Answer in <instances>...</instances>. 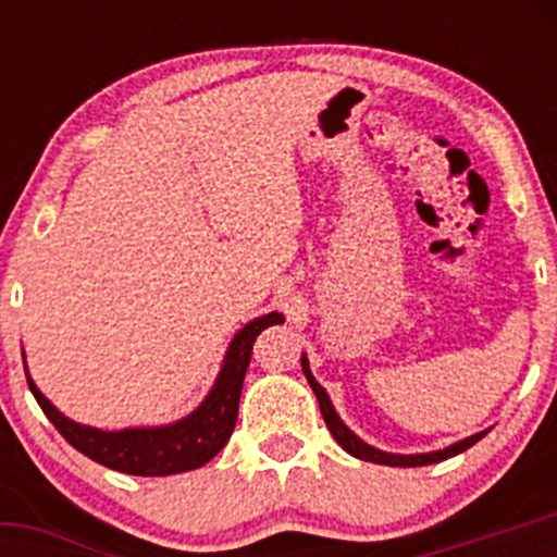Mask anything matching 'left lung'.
I'll return each instance as SVG.
<instances>
[{
  "label": "left lung",
  "instance_id": "8db88e82",
  "mask_svg": "<svg viewBox=\"0 0 557 557\" xmlns=\"http://www.w3.org/2000/svg\"><path fill=\"white\" fill-rule=\"evenodd\" d=\"M301 372H305L307 383H310L312 393H314V396H318L320 414H323V420H325V425H329L331 436H334V440L339 442L342 450H347V453L356 455V458H361V460H369V463H383V466H429V463H440V460H447V458H453V455L469 450L471 445H476V442H480L482 436L487 434V431H480V434L466 436V440L455 442V445L445 447V450H434V453L398 455V453L377 450V447L367 445V442H363L361 436H356L350 429H347L345 423H342V418H339V414H336V409H334V404H331V398H329V393H325V387L312 377L310 361H307L305 352H301Z\"/></svg>",
  "mask_w": 557,
  "mask_h": 557
}]
</instances>
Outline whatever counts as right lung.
Instances as JSON below:
<instances>
[{
  "instance_id": "1",
  "label": "right lung",
  "mask_w": 557,
  "mask_h": 557,
  "mask_svg": "<svg viewBox=\"0 0 557 557\" xmlns=\"http://www.w3.org/2000/svg\"><path fill=\"white\" fill-rule=\"evenodd\" d=\"M274 323H283V314L269 312L250 320L234 334L228 342V350L223 356V367L218 372L215 385L205 396V401L185 418L166 425H139V429L102 431L94 425L75 423L64 412L53 407L42 391L35 385L26 369L29 391L35 393L37 404L48 414L50 423L59 429V434L70 442L75 450L88 455L107 469L123 471V474L137 476H166L180 474L205 466L226 447L234 425H237L239 396H243L245 372L250 367L252 342L263 329Z\"/></svg>"
}]
</instances>
